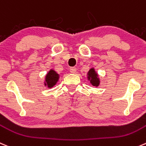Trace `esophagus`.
<instances>
[{"instance_id": "34e87169", "label": "esophagus", "mask_w": 146, "mask_h": 146, "mask_svg": "<svg viewBox=\"0 0 146 146\" xmlns=\"http://www.w3.org/2000/svg\"><path fill=\"white\" fill-rule=\"evenodd\" d=\"M70 73H75L76 72V68H75V67H71L70 68Z\"/></svg>"}]
</instances>
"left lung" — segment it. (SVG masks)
I'll return each mask as SVG.
<instances>
[{
	"label": "left lung",
	"mask_w": 146,
	"mask_h": 146,
	"mask_svg": "<svg viewBox=\"0 0 146 146\" xmlns=\"http://www.w3.org/2000/svg\"><path fill=\"white\" fill-rule=\"evenodd\" d=\"M88 79L90 80V83L93 86H98L100 84V80H99L98 76L95 71L94 68H90L88 73Z\"/></svg>",
	"instance_id": "left-lung-1"
}]
</instances>
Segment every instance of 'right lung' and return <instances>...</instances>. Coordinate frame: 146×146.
I'll list each match as a JSON object with an SVG mask.
<instances>
[{
    "label": "right lung",
    "instance_id": "obj_1",
    "mask_svg": "<svg viewBox=\"0 0 146 146\" xmlns=\"http://www.w3.org/2000/svg\"><path fill=\"white\" fill-rule=\"evenodd\" d=\"M58 78L59 75L55 70H50L46 76L45 85L47 86L49 88H50L53 87L56 84V83L58 80Z\"/></svg>",
    "mask_w": 146,
    "mask_h": 146
}]
</instances>
